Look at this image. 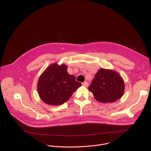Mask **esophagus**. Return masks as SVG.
<instances>
[{"label":"esophagus","mask_w":151,"mask_h":151,"mask_svg":"<svg viewBox=\"0 0 151 151\" xmlns=\"http://www.w3.org/2000/svg\"><path fill=\"white\" fill-rule=\"evenodd\" d=\"M82 85L84 86V87H87L88 86V83L87 82H84L82 83Z\"/></svg>","instance_id":"obj_1"}]
</instances>
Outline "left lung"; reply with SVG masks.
Listing matches in <instances>:
<instances>
[{
	"label": "left lung",
	"mask_w": 151,
	"mask_h": 151,
	"mask_svg": "<svg viewBox=\"0 0 151 151\" xmlns=\"http://www.w3.org/2000/svg\"><path fill=\"white\" fill-rule=\"evenodd\" d=\"M88 90L96 100L103 103H113L123 96L124 81L117 72L102 68L96 73Z\"/></svg>",
	"instance_id": "8db88e82"
}]
</instances>
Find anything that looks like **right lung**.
Masks as SVG:
<instances>
[{
	"label": "right lung",
	"instance_id": "1",
	"mask_svg": "<svg viewBox=\"0 0 151 151\" xmlns=\"http://www.w3.org/2000/svg\"><path fill=\"white\" fill-rule=\"evenodd\" d=\"M64 64H51L43 72L37 81V89L41 100L46 104L58 106L67 101L82 85L73 75L68 73Z\"/></svg>",
	"mask_w": 151,
	"mask_h": 151
}]
</instances>
